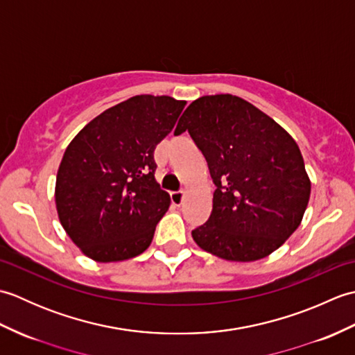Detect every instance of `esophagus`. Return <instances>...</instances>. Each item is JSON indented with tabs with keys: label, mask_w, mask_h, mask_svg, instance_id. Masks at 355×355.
I'll return each instance as SVG.
<instances>
[{
	"label": "esophagus",
	"mask_w": 355,
	"mask_h": 355,
	"mask_svg": "<svg viewBox=\"0 0 355 355\" xmlns=\"http://www.w3.org/2000/svg\"><path fill=\"white\" fill-rule=\"evenodd\" d=\"M183 200H184V192H183V191H177V192H172V193H171L172 205L180 206V205H182V202H183Z\"/></svg>",
	"instance_id": "34e87169"
}]
</instances>
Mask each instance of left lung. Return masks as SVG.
Masks as SVG:
<instances>
[{
	"mask_svg": "<svg viewBox=\"0 0 355 355\" xmlns=\"http://www.w3.org/2000/svg\"><path fill=\"white\" fill-rule=\"evenodd\" d=\"M187 131L205 155L216 189L209 220L192 230L202 250L250 262L266 258L299 227L311 192L297 143L252 103L202 96L186 108Z\"/></svg>",
	"mask_w": 355,
	"mask_h": 355,
	"instance_id": "8db88e82",
	"label": "left lung"
}]
</instances>
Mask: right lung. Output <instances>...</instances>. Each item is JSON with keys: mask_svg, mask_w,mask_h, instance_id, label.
Masks as SVG:
<instances>
[{"mask_svg": "<svg viewBox=\"0 0 355 355\" xmlns=\"http://www.w3.org/2000/svg\"><path fill=\"white\" fill-rule=\"evenodd\" d=\"M186 102L140 94L103 111L65 149L56 209L67 235L97 262L134 258L149 247L171 205L155 182V146Z\"/></svg>", "mask_w": 355, "mask_h": 355, "instance_id": "right-lung-1", "label": "right lung"}]
</instances>
